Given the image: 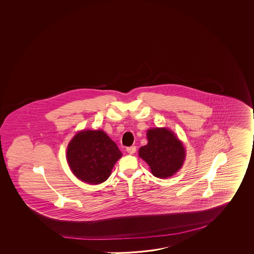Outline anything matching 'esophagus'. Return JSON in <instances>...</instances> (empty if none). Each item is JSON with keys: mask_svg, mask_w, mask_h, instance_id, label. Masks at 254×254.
Masks as SVG:
<instances>
[{"mask_svg": "<svg viewBox=\"0 0 254 254\" xmlns=\"http://www.w3.org/2000/svg\"><path fill=\"white\" fill-rule=\"evenodd\" d=\"M135 150H136V147H135V146H131V147H127V151L129 154H131V155L134 153Z\"/></svg>", "mask_w": 254, "mask_h": 254, "instance_id": "esophagus-1", "label": "esophagus"}]
</instances>
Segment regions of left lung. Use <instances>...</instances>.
<instances>
[{
  "label": "left lung",
  "instance_id": "8db88e82",
  "mask_svg": "<svg viewBox=\"0 0 254 254\" xmlns=\"http://www.w3.org/2000/svg\"><path fill=\"white\" fill-rule=\"evenodd\" d=\"M148 143L139 150V157L150 166L151 174L166 179L177 173L185 159V149L173 131L169 129H149Z\"/></svg>",
  "mask_w": 254,
  "mask_h": 254
}]
</instances>
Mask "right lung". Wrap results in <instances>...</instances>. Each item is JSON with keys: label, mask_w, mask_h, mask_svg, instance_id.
I'll use <instances>...</instances> for the list:
<instances>
[{"label": "right lung", "mask_w": 254, "mask_h": 254, "mask_svg": "<svg viewBox=\"0 0 254 254\" xmlns=\"http://www.w3.org/2000/svg\"><path fill=\"white\" fill-rule=\"evenodd\" d=\"M122 153L103 130L76 133L67 147V162L78 179L99 184L108 179Z\"/></svg>", "instance_id": "add662e5"}]
</instances>
